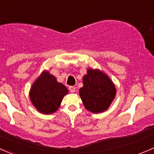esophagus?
<instances>
[{"instance_id": "esophagus-1", "label": "esophagus", "mask_w": 154, "mask_h": 154, "mask_svg": "<svg viewBox=\"0 0 154 154\" xmlns=\"http://www.w3.org/2000/svg\"><path fill=\"white\" fill-rule=\"evenodd\" d=\"M69 90L71 93H74L75 91V88L74 86H69Z\"/></svg>"}]
</instances>
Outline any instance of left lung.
Here are the masks:
<instances>
[{
  "label": "left lung",
  "instance_id": "obj_1",
  "mask_svg": "<svg viewBox=\"0 0 154 154\" xmlns=\"http://www.w3.org/2000/svg\"><path fill=\"white\" fill-rule=\"evenodd\" d=\"M79 95L87 110L101 112L107 110L116 96V88L107 75L99 69H88L83 77Z\"/></svg>",
  "mask_w": 154,
  "mask_h": 154
}]
</instances>
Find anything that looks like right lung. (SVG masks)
I'll return each instance as SVG.
<instances>
[{"mask_svg": "<svg viewBox=\"0 0 154 154\" xmlns=\"http://www.w3.org/2000/svg\"><path fill=\"white\" fill-rule=\"evenodd\" d=\"M67 93V88L63 84L57 82L48 72H44L33 84L29 96L39 112L50 114L58 110L63 97Z\"/></svg>", "mask_w": 154, "mask_h": 154, "instance_id": "right-lung-1", "label": "right lung"}]
</instances>
